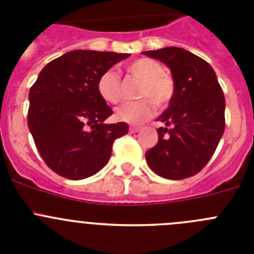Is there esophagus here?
<instances>
[{
  "instance_id": "obj_1",
  "label": "esophagus",
  "mask_w": 254,
  "mask_h": 254,
  "mask_svg": "<svg viewBox=\"0 0 254 254\" xmlns=\"http://www.w3.org/2000/svg\"><path fill=\"white\" fill-rule=\"evenodd\" d=\"M141 129V127H138V126H129V132L131 133H136V132H138Z\"/></svg>"
}]
</instances>
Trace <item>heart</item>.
I'll use <instances>...</instances> for the list:
<instances>
[{
  "instance_id": "obj_1",
  "label": "heart",
  "mask_w": 254,
  "mask_h": 254,
  "mask_svg": "<svg viewBox=\"0 0 254 254\" xmlns=\"http://www.w3.org/2000/svg\"><path fill=\"white\" fill-rule=\"evenodd\" d=\"M127 69L133 75L142 78L140 86V95L153 98L158 105L167 104L174 93L173 80L164 73L163 66L151 58H137L132 61ZM98 93L107 103L116 104L122 98V84L120 75L113 68H109L100 75L96 84ZM154 112V103L149 98H141L134 102H126L117 108V120L127 123L143 122Z\"/></svg>"
}]
</instances>
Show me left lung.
<instances>
[{"label":"left lung","mask_w":254,"mask_h":254,"mask_svg":"<svg viewBox=\"0 0 254 254\" xmlns=\"http://www.w3.org/2000/svg\"><path fill=\"white\" fill-rule=\"evenodd\" d=\"M170 68L174 93L169 107L156 118L159 141L145 154L154 173L185 179L205 167L225 129V98L214 68L178 47L142 52Z\"/></svg>","instance_id":"1"}]
</instances>
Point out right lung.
<instances>
[{
  "mask_svg": "<svg viewBox=\"0 0 254 254\" xmlns=\"http://www.w3.org/2000/svg\"><path fill=\"white\" fill-rule=\"evenodd\" d=\"M128 53L77 49L49 62L29 93L28 126L35 146L53 172L67 179L91 177L111 159L126 122L105 125L113 114L98 93L100 75Z\"/></svg>",
  "mask_w": 254,
  "mask_h": 254,
  "instance_id": "add662e5",
  "label": "right lung"
}]
</instances>
